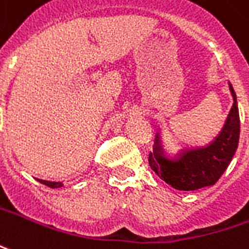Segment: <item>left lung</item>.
Masks as SVG:
<instances>
[{
	"instance_id": "8db88e82",
	"label": "left lung",
	"mask_w": 249,
	"mask_h": 249,
	"mask_svg": "<svg viewBox=\"0 0 249 249\" xmlns=\"http://www.w3.org/2000/svg\"><path fill=\"white\" fill-rule=\"evenodd\" d=\"M233 106L226 124L213 142L200 148L186 149L177 157L169 158L163 154L160 137H156L153 150L149 153V165L161 179L171 187L182 191H193L215 185L232 160L239 143L240 119L237 109L236 93L232 84Z\"/></svg>"
}]
</instances>
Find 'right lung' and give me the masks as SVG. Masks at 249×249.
Masks as SVG:
<instances>
[{"label": "right lung", "instance_id": "obj_1", "mask_svg": "<svg viewBox=\"0 0 249 249\" xmlns=\"http://www.w3.org/2000/svg\"><path fill=\"white\" fill-rule=\"evenodd\" d=\"M40 183H43V185L49 186L51 189H55V187H60L62 186V182H50V181H45V179H39Z\"/></svg>", "mask_w": 249, "mask_h": 249}]
</instances>
